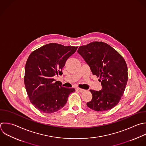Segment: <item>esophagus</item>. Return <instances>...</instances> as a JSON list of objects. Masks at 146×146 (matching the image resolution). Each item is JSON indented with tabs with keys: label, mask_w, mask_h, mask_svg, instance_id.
<instances>
[{
	"label": "esophagus",
	"mask_w": 146,
	"mask_h": 146,
	"mask_svg": "<svg viewBox=\"0 0 146 146\" xmlns=\"http://www.w3.org/2000/svg\"><path fill=\"white\" fill-rule=\"evenodd\" d=\"M76 90H78L80 92H85V91H86V90H85L82 89V88H76Z\"/></svg>",
	"instance_id": "esophagus-1"
}]
</instances>
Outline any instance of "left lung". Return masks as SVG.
Returning <instances> with one entry per match:
<instances>
[{
	"mask_svg": "<svg viewBox=\"0 0 146 146\" xmlns=\"http://www.w3.org/2000/svg\"><path fill=\"white\" fill-rule=\"evenodd\" d=\"M78 52L89 65L93 75L99 77L102 89L90 90L91 100L87 106L96 111H106L120 100L127 83V66L123 56L108 44L93 42L79 47Z\"/></svg>",
	"mask_w": 146,
	"mask_h": 146,
	"instance_id": "obj_1",
	"label": "left lung"
}]
</instances>
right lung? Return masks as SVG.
<instances>
[{
  "instance_id": "right-lung-1",
  "label": "right lung",
  "mask_w": 146,
  "mask_h": 146,
  "mask_svg": "<svg viewBox=\"0 0 146 146\" xmlns=\"http://www.w3.org/2000/svg\"><path fill=\"white\" fill-rule=\"evenodd\" d=\"M78 47L46 44L31 53L25 66L24 82L31 103L40 112H55L66 104L74 88L62 87L55 75H62L66 60Z\"/></svg>"
}]
</instances>
